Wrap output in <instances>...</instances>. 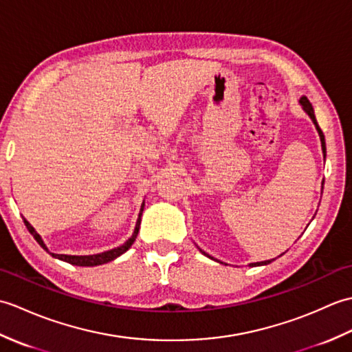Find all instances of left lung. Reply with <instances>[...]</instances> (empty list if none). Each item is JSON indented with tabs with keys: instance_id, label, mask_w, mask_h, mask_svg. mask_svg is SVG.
Instances as JSON below:
<instances>
[{
	"instance_id": "obj_1",
	"label": "left lung",
	"mask_w": 352,
	"mask_h": 352,
	"mask_svg": "<svg viewBox=\"0 0 352 352\" xmlns=\"http://www.w3.org/2000/svg\"><path fill=\"white\" fill-rule=\"evenodd\" d=\"M300 104L302 105V110L309 114V117H310V119H311V122L315 123L316 131H318V134H319V138H321L322 153H324V160H325V153H327V147H325V137H324L322 131H321V128H319V124H318V122H316V117H315L314 107H311V104L309 102V99H307L306 96H301V98H300ZM322 188H324V181H322ZM200 252H201V250H200ZM201 253L205 254V256H208V257H210V256H209L208 253H205V252H201ZM210 259H214V257H210ZM214 261H217V259H214ZM272 261H274V259H271V261H263V262H256V263H250V267H261V265H268V263H271ZM217 262H220V261H217ZM220 263H223V262H220Z\"/></svg>"
}]
</instances>
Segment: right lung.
I'll return each instance as SVG.
<instances>
[{"label": "right lung", "instance_id": "add662e5", "mask_svg": "<svg viewBox=\"0 0 352 352\" xmlns=\"http://www.w3.org/2000/svg\"><path fill=\"white\" fill-rule=\"evenodd\" d=\"M143 209H144V201L142 205V209H140V214H138V218H137V224H135V229H134V233H132V236L124 242L123 245L120 247H116L113 250H108V252H104V253H99V254H89V256H70V254H56V253H51L48 247L45 245L43 239L41 238V235L34 230L33 226H31L25 218H23V223H25L28 232L31 233V235L34 236V239L38 242V245H41L43 250H46L52 257H57V259L60 261H65L70 265H76V267H96V265H104L107 262H111L114 261L116 257L122 256L124 252H128V250L131 248V245L134 244V241L138 235V230H140V223H142V215H143Z\"/></svg>", "mask_w": 352, "mask_h": 352}]
</instances>
